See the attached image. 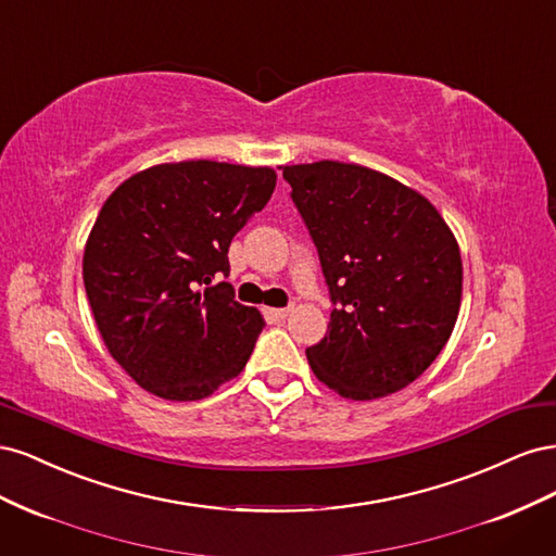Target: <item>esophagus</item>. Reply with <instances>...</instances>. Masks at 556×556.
I'll return each mask as SVG.
<instances>
[{
  "label": "esophagus",
  "instance_id": "1",
  "mask_svg": "<svg viewBox=\"0 0 556 556\" xmlns=\"http://www.w3.org/2000/svg\"><path fill=\"white\" fill-rule=\"evenodd\" d=\"M290 313H292V308H268L266 311V315L271 319H285Z\"/></svg>",
  "mask_w": 556,
  "mask_h": 556
}]
</instances>
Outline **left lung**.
I'll list each match as a JSON object with an SVG mask.
<instances>
[{
    "mask_svg": "<svg viewBox=\"0 0 556 556\" xmlns=\"http://www.w3.org/2000/svg\"><path fill=\"white\" fill-rule=\"evenodd\" d=\"M331 296L325 339L306 350L319 382L352 401L403 390L439 357L462 304L450 227L406 185L345 162L282 166Z\"/></svg>",
    "mask_w": 556,
    "mask_h": 556,
    "instance_id": "8db88e82",
    "label": "left lung"
}]
</instances>
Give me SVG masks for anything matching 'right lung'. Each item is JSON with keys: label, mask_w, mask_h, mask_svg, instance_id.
<instances>
[{"label": "right lung", "mask_w": 556, "mask_h": 556, "mask_svg": "<svg viewBox=\"0 0 556 556\" xmlns=\"http://www.w3.org/2000/svg\"><path fill=\"white\" fill-rule=\"evenodd\" d=\"M274 188L268 166L157 164L99 211L83 282L113 359L146 392L197 401L243 371L264 317L213 280L229 276L231 239Z\"/></svg>", "instance_id": "1"}]
</instances>
